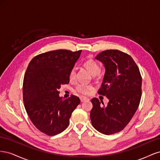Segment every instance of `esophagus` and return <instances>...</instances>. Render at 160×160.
Segmentation results:
<instances>
[{"label":"esophagus","instance_id":"esophagus-1","mask_svg":"<svg viewBox=\"0 0 160 160\" xmlns=\"http://www.w3.org/2000/svg\"><path fill=\"white\" fill-rule=\"evenodd\" d=\"M80 100H81V102H84V101H89V99H88L87 98H84V97H81V98H80Z\"/></svg>","mask_w":160,"mask_h":160}]
</instances>
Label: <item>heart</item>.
<instances>
[{"label": "heart", "instance_id": "1", "mask_svg": "<svg viewBox=\"0 0 160 160\" xmlns=\"http://www.w3.org/2000/svg\"><path fill=\"white\" fill-rule=\"evenodd\" d=\"M83 66L85 68L88 70L91 75L94 76L98 75L100 71V67L99 64L93 59L87 60L84 63ZM76 70L75 68H72L69 72V79L71 81H73L75 79ZM93 89L91 85H85L83 84L78 85L75 88V92L82 95H88L89 92Z\"/></svg>", "mask_w": 160, "mask_h": 160}]
</instances>
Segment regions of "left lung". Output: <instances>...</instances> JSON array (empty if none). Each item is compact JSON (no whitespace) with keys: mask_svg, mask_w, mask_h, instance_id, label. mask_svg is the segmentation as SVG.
Masks as SVG:
<instances>
[{"mask_svg":"<svg viewBox=\"0 0 160 160\" xmlns=\"http://www.w3.org/2000/svg\"><path fill=\"white\" fill-rule=\"evenodd\" d=\"M103 62L105 72L99 95L109 99L108 105L98 98L93 104L90 118L93 128L111 135L125 128L139 107L142 97V76L132 57L119 50L103 51L96 56Z\"/></svg>","mask_w":160,"mask_h":160,"instance_id":"left-lung-1","label":"left lung"}]
</instances>
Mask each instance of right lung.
Returning <instances> with one entry per match:
<instances>
[{"label":"right lung","instance_id":"right-lung-1","mask_svg":"<svg viewBox=\"0 0 160 160\" xmlns=\"http://www.w3.org/2000/svg\"><path fill=\"white\" fill-rule=\"evenodd\" d=\"M81 50H56L38 55L28 65L23 80L24 105L34 125L48 135L61 133L68 127L72 111L81 101L71 95L60 98L61 85L69 83V72Z\"/></svg>","mask_w":160,"mask_h":160}]
</instances>
